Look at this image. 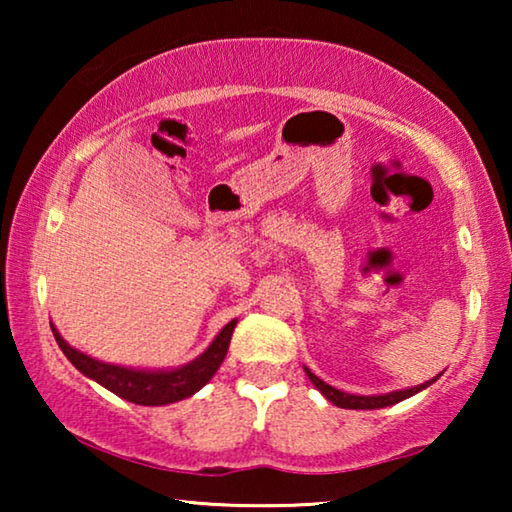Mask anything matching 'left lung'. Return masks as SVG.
Masks as SVG:
<instances>
[{"instance_id":"1","label":"left lung","mask_w":512,"mask_h":512,"mask_svg":"<svg viewBox=\"0 0 512 512\" xmlns=\"http://www.w3.org/2000/svg\"><path fill=\"white\" fill-rule=\"evenodd\" d=\"M305 372H307V377L311 379V384H314L318 391L325 395V400L336 404V406H339V409H361V411H366V409H384V406H391V404L402 402V400H406V397H411L415 393L424 391V388L431 386L433 381H436L440 375H443V372H440L438 377L424 381V384H420V386L402 388V391H391V393H384V395H352V393H345V391H339V388L325 384V381L320 379V377H316L314 372H311L307 366H305Z\"/></svg>"}]
</instances>
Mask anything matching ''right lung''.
Segmentation results:
<instances>
[{
	"mask_svg": "<svg viewBox=\"0 0 512 512\" xmlns=\"http://www.w3.org/2000/svg\"><path fill=\"white\" fill-rule=\"evenodd\" d=\"M235 327L237 318H232L230 323L214 336V341L207 345V350L198 354L194 361H189L185 366L178 368L162 370L126 368L115 366V363L92 359L85 352L72 348V345L60 336L54 325H51V332L56 336L58 348L63 350L65 357L72 361V366L83 372L85 377L94 379L103 388H108L110 393L119 395L121 400L142 406H164L185 400V397H192L214 377V372L219 370L225 354H228V345Z\"/></svg>",
	"mask_w": 512,
	"mask_h": 512,
	"instance_id": "1",
	"label": "right lung"
}]
</instances>
